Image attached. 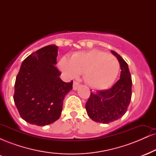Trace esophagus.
<instances>
[{
    "mask_svg": "<svg viewBox=\"0 0 156 156\" xmlns=\"http://www.w3.org/2000/svg\"><path fill=\"white\" fill-rule=\"evenodd\" d=\"M79 87H80V83H78V81H74V82H73V89H74V90H77V89H78V88Z\"/></svg>",
    "mask_w": 156,
    "mask_h": 156,
    "instance_id": "esophagus-1",
    "label": "esophagus"
}]
</instances>
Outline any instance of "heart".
Listing matches in <instances>:
<instances>
[{
	"instance_id": "b5f03b06",
	"label": "heart",
	"mask_w": 156,
	"mask_h": 156,
	"mask_svg": "<svg viewBox=\"0 0 156 156\" xmlns=\"http://www.w3.org/2000/svg\"><path fill=\"white\" fill-rule=\"evenodd\" d=\"M59 68L69 78L83 73L84 80L91 88L104 89L115 81L119 71V62L114 55L98 49L80 51L71 58L63 56Z\"/></svg>"
}]
</instances>
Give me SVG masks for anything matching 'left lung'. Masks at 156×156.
Masks as SVG:
<instances>
[{
	"instance_id": "obj_1",
	"label": "left lung",
	"mask_w": 156,
	"mask_h": 156,
	"mask_svg": "<svg viewBox=\"0 0 156 156\" xmlns=\"http://www.w3.org/2000/svg\"><path fill=\"white\" fill-rule=\"evenodd\" d=\"M112 53L120 64V78L111 89L91 92L85 106L89 118L103 124L122 117L128 110L132 95V79L128 64L115 51Z\"/></svg>"
}]
</instances>
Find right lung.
<instances>
[{
    "mask_svg": "<svg viewBox=\"0 0 156 156\" xmlns=\"http://www.w3.org/2000/svg\"><path fill=\"white\" fill-rule=\"evenodd\" d=\"M58 47L45 46L23 62L16 77L14 101L22 119L44 126L54 122L62 114L63 101L73 89L65 83L57 67Z\"/></svg>",
    "mask_w": 156,
    "mask_h": 156,
    "instance_id": "add662e5",
    "label": "right lung"
}]
</instances>
